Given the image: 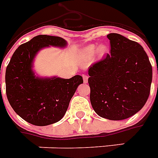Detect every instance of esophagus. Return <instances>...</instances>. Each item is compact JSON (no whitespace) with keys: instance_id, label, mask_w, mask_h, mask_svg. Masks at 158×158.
Returning a JSON list of instances; mask_svg holds the SVG:
<instances>
[{"instance_id":"34e87169","label":"esophagus","mask_w":158,"mask_h":158,"mask_svg":"<svg viewBox=\"0 0 158 158\" xmlns=\"http://www.w3.org/2000/svg\"><path fill=\"white\" fill-rule=\"evenodd\" d=\"M88 79H89V77L87 75H85V74L83 75V79H84V83H85V84H86V83L88 82Z\"/></svg>"}]
</instances>
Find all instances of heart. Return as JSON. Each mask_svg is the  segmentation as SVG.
<instances>
[{"mask_svg":"<svg viewBox=\"0 0 158 158\" xmlns=\"http://www.w3.org/2000/svg\"><path fill=\"white\" fill-rule=\"evenodd\" d=\"M95 50H96V46L94 45V44H91V45H89V46L86 47L85 49L83 50L82 54L85 58H89L95 53ZM107 50H108V48L106 45H101V46L99 47L97 52H98L99 55L103 56L107 52Z\"/></svg>","mask_w":158,"mask_h":158,"instance_id":"obj_1","label":"heart"}]
</instances>
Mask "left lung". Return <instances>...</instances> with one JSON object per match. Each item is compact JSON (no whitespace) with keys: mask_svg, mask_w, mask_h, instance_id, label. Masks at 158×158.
Here are the masks:
<instances>
[{"mask_svg":"<svg viewBox=\"0 0 158 158\" xmlns=\"http://www.w3.org/2000/svg\"><path fill=\"white\" fill-rule=\"evenodd\" d=\"M110 54L89 69L91 106L112 121L132 116L147 102L152 69L143 48L117 33H110Z\"/></svg>","mask_w":158,"mask_h":158,"instance_id":"left-lung-1","label":"left lung"}]
</instances>
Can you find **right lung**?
Here are the masks:
<instances>
[{"instance_id": "obj_1", "label": "right lung", "mask_w": 158, "mask_h": 158, "mask_svg": "<svg viewBox=\"0 0 158 158\" xmlns=\"http://www.w3.org/2000/svg\"><path fill=\"white\" fill-rule=\"evenodd\" d=\"M64 38L38 35L20 45L6 70V92L14 111L28 123L43 127L58 122L64 117L70 100L83 78L41 79L31 70L35 55L48 46L65 47Z\"/></svg>"}]
</instances>
